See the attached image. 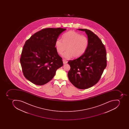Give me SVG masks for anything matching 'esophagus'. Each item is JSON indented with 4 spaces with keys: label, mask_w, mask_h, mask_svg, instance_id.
Wrapping results in <instances>:
<instances>
[{
    "label": "esophagus",
    "mask_w": 129,
    "mask_h": 129,
    "mask_svg": "<svg viewBox=\"0 0 129 129\" xmlns=\"http://www.w3.org/2000/svg\"><path fill=\"white\" fill-rule=\"evenodd\" d=\"M67 61L66 60H64H64H63V63L64 64H67Z\"/></svg>",
    "instance_id": "1"
}]
</instances>
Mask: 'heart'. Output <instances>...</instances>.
I'll return each instance as SVG.
<instances>
[{"mask_svg":"<svg viewBox=\"0 0 129 129\" xmlns=\"http://www.w3.org/2000/svg\"><path fill=\"white\" fill-rule=\"evenodd\" d=\"M62 40L57 39L55 42L56 50L59 54H62L66 59L80 57L85 53L88 46V39L86 37L81 36L78 33L70 31L62 36Z\"/></svg>","mask_w":129,"mask_h":129,"instance_id":"obj_1","label":"heart"}]
</instances>
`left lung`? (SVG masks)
<instances>
[{
	"label": "left lung",
	"mask_w": 129,
	"mask_h": 129,
	"mask_svg": "<svg viewBox=\"0 0 129 129\" xmlns=\"http://www.w3.org/2000/svg\"><path fill=\"white\" fill-rule=\"evenodd\" d=\"M78 30L85 31L87 35L88 46L83 55L68 62L71 69L68 77L75 87L86 89L99 81L107 67V53L101 41L93 32L87 29Z\"/></svg>",
	"instance_id": "1"
}]
</instances>
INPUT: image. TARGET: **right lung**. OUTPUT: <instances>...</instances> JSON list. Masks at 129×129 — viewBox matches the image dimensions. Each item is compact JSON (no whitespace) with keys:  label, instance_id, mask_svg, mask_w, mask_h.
<instances>
[{"label":"right lung","instance_id":"obj_1","mask_svg":"<svg viewBox=\"0 0 129 129\" xmlns=\"http://www.w3.org/2000/svg\"><path fill=\"white\" fill-rule=\"evenodd\" d=\"M66 28H44L26 41L20 58L22 72L28 81L42 85L51 81L56 71L63 66L55 42Z\"/></svg>","mask_w":129,"mask_h":129}]
</instances>
